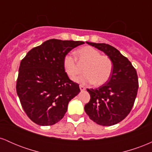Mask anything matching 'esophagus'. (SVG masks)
Masks as SVG:
<instances>
[{"instance_id": "esophagus-1", "label": "esophagus", "mask_w": 152, "mask_h": 152, "mask_svg": "<svg viewBox=\"0 0 152 152\" xmlns=\"http://www.w3.org/2000/svg\"><path fill=\"white\" fill-rule=\"evenodd\" d=\"M79 88H80V90H81V91H84V90H86V88H85V87L83 86H82V85H80Z\"/></svg>"}]
</instances>
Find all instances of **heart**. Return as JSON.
Returning a JSON list of instances; mask_svg holds the SVG:
<instances>
[{
	"mask_svg": "<svg viewBox=\"0 0 152 152\" xmlns=\"http://www.w3.org/2000/svg\"><path fill=\"white\" fill-rule=\"evenodd\" d=\"M76 58L80 65H85V74L78 77L76 81L83 84L93 83L100 86L109 80L113 71L112 60L94 47L84 46L76 51ZM63 66L65 73L71 79H74L79 72L76 59L70 54H66L63 59Z\"/></svg>",
	"mask_w": 152,
	"mask_h": 152,
	"instance_id": "obj_1",
	"label": "heart"
}]
</instances>
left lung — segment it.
I'll list each match as a JSON object with an SVG mask.
<instances>
[{"mask_svg":"<svg viewBox=\"0 0 152 152\" xmlns=\"http://www.w3.org/2000/svg\"><path fill=\"white\" fill-rule=\"evenodd\" d=\"M102 50L112 60L113 71L105 84L87 88L90 101L84 106L90 119L102 126H112L126 117L133 107L139 81L137 71L128 58L106 43L86 42Z\"/></svg>","mask_w":152,"mask_h":152,"instance_id":"1","label":"left lung"}]
</instances>
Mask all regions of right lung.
I'll return each instance as SVG.
<instances>
[{
  "label": "right lung",
  "instance_id": "right-lung-1",
  "mask_svg": "<svg viewBox=\"0 0 152 152\" xmlns=\"http://www.w3.org/2000/svg\"><path fill=\"white\" fill-rule=\"evenodd\" d=\"M83 41L50 39L28 52L20 64L16 91L24 111L40 126H51L67 111L81 91L69 79L63 59Z\"/></svg>",
  "mask_w": 152,
  "mask_h": 152
}]
</instances>
